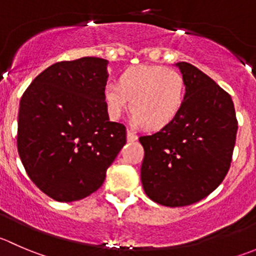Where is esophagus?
<instances>
[{
    "mask_svg": "<svg viewBox=\"0 0 256 256\" xmlns=\"http://www.w3.org/2000/svg\"><path fill=\"white\" fill-rule=\"evenodd\" d=\"M128 140L131 141V142H134V141L138 140V135H136L135 132H132L131 130H128Z\"/></svg>",
    "mask_w": 256,
    "mask_h": 256,
    "instance_id": "obj_1",
    "label": "esophagus"
}]
</instances>
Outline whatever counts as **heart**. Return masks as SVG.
I'll return each instance as SVG.
<instances>
[{"mask_svg": "<svg viewBox=\"0 0 256 256\" xmlns=\"http://www.w3.org/2000/svg\"><path fill=\"white\" fill-rule=\"evenodd\" d=\"M186 85L182 75L164 66L138 65L128 68L118 84L104 88L108 116L118 120L131 100V121L148 128H161L178 116L185 102Z\"/></svg>", "mask_w": 256, "mask_h": 256, "instance_id": "obj_1", "label": "heart"}]
</instances>
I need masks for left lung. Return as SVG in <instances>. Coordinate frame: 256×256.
<instances>
[{
	"label": "left lung",
	"mask_w": 256,
	"mask_h": 256,
	"mask_svg": "<svg viewBox=\"0 0 256 256\" xmlns=\"http://www.w3.org/2000/svg\"><path fill=\"white\" fill-rule=\"evenodd\" d=\"M176 66L186 85L180 112L160 131L138 138L145 150L144 190L168 208L200 202L222 182L238 132L232 96L191 64Z\"/></svg>",
	"instance_id": "8db88e82"
}]
</instances>
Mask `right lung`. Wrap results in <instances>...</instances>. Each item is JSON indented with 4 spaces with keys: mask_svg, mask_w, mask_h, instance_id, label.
<instances>
[{
    "mask_svg": "<svg viewBox=\"0 0 256 256\" xmlns=\"http://www.w3.org/2000/svg\"><path fill=\"white\" fill-rule=\"evenodd\" d=\"M108 61L81 57L42 71L20 101L17 150L32 182L56 202L81 200L104 184L126 144L108 118Z\"/></svg>",
    "mask_w": 256,
    "mask_h": 256,
    "instance_id": "1",
    "label": "right lung"
}]
</instances>
